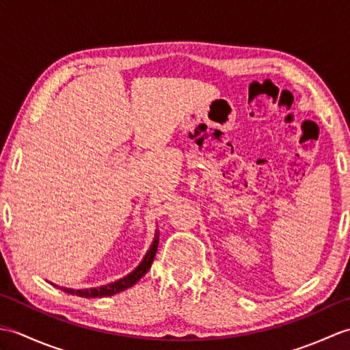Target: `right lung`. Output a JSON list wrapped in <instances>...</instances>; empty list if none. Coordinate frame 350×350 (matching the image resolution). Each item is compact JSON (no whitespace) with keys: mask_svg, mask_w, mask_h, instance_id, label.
<instances>
[{"mask_svg":"<svg viewBox=\"0 0 350 350\" xmlns=\"http://www.w3.org/2000/svg\"><path fill=\"white\" fill-rule=\"evenodd\" d=\"M158 243H159V230L156 232V236L153 239V243L150 250L147 251V254L144 256L143 262H141L135 269H133L129 275H126L124 278L122 280H117L114 282H109L107 286H100L98 288H85V290H73V288H63L66 293H70V295H77L81 296V298H103V296H111V295H116L118 292H122V290L132 287L135 282L143 278L146 272L150 269V266L153 263V258L156 256V251H158ZM55 286V284H52ZM55 287H60V286H55Z\"/></svg>","mask_w":350,"mask_h":350,"instance_id":"right-lung-1","label":"right lung"}]
</instances>
